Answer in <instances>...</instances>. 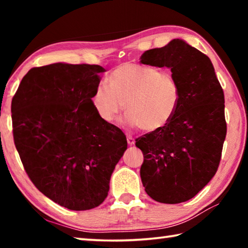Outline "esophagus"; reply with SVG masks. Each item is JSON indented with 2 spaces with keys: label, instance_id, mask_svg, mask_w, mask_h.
Returning a JSON list of instances; mask_svg holds the SVG:
<instances>
[{
  "label": "esophagus",
  "instance_id": "1",
  "mask_svg": "<svg viewBox=\"0 0 248 248\" xmlns=\"http://www.w3.org/2000/svg\"><path fill=\"white\" fill-rule=\"evenodd\" d=\"M127 141H128V144L129 145H133L134 144V138L131 137V136H127Z\"/></svg>",
  "mask_w": 248,
  "mask_h": 248
}]
</instances>
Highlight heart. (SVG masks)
<instances>
[{"label": "heart", "mask_w": 248, "mask_h": 248, "mask_svg": "<svg viewBox=\"0 0 248 248\" xmlns=\"http://www.w3.org/2000/svg\"><path fill=\"white\" fill-rule=\"evenodd\" d=\"M108 86L99 84L92 105L103 121L111 124L124 109L129 124L153 132L166 127L182 103V89L170 72L154 66L124 63L111 71Z\"/></svg>", "instance_id": "1"}]
</instances>
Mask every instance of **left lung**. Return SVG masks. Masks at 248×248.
I'll return each instance as SVG.
<instances>
[{
  "instance_id": "8db88e82",
  "label": "left lung",
  "mask_w": 248,
  "mask_h": 248,
  "mask_svg": "<svg viewBox=\"0 0 248 248\" xmlns=\"http://www.w3.org/2000/svg\"><path fill=\"white\" fill-rule=\"evenodd\" d=\"M141 63L170 69L182 103L166 127L138 138L143 153L140 176L157 202L180 203L216 175L226 136L224 94L210 59L182 39L145 51Z\"/></svg>"
}]
</instances>
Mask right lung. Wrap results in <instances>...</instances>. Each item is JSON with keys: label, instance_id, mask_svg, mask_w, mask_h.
Returning a JSON list of instances; mask_svg holds the SVG:
<instances>
[{"label": "right lung", "instance_id": "right-lung-1", "mask_svg": "<svg viewBox=\"0 0 248 248\" xmlns=\"http://www.w3.org/2000/svg\"><path fill=\"white\" fill-rule=\"evenodd\" d=\"M103 72L62 62L32 68L12 99L14 143L28 177L75 211L103 203L127 150L124 133L100 119L91 102Z\"/></svg>", "mask_w": 248, "mask_h": 248}]
</instances>
